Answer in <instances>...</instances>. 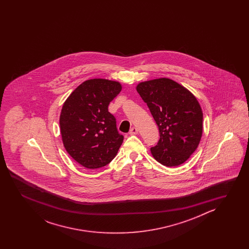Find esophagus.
<instances>
[{
  "mask_svg": "<svg viewBox=\"0 0 249 249\" xmlns=\"http://www.w3.org/2000/svg\"><path fill=\"white\" fill-rule=\"evenodd\" d=\"M137 133L138 129L136 127H132V128H131L130 132H129V134H130V135H134V134H137Z\"/></svg>",
  "mask_w": 249,
  "mask_h": 249,
  "instance_id": "esophagus-1",
  "label": "esophagus"
}]
</instances>
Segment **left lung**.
<instances>
[{"mask_svg":"<svg viewBox=\"0 0 249 249\" xmlns=\"http://www.w3.org/2000/svg\"><path fill=\"white\" fill-rule=\"evenodd\" d=\"M159 126L154 159L165 166H178L191 158L200 142L203 112L194 94L174 80L162 77L136 86Z\"/></svg>","mask_w":249,"mask_h":249,"instance_id":"1","label":"left lung"}]
</instances>
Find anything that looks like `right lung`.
<instances>
[{
  "label": "right lung",
  "instance_id": "1",
  "mask_svg": "<svg viewBox=\"0 0 249 249\" xmlns=\"http://www.w3.org/2000/svg\"><path fill=\"white\" fill-rule=\"evenodd\" d=\"M122 90L113 80H86L64 102L59 126L64 148L72 159L88 169L109 164L117 156L124 136L107 107Z\"/></svg>",
  "mask_w": 249,
  "mask_h": 249
}]
</instances>
